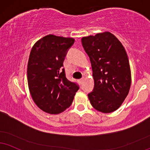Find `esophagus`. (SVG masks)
Returning a JSON list of instances; mask_svg holds the SVG:
<instances>
[{"mask_svg":"<svg viewBox=\"0 0 150 150\" xmlns=\"http://www.w3.org/2000/svg\"><path fill=\"white\" fill-rule=\"evenodd\" d=\"M83 81H84V78H83V79H79V83H80L81 84H82V83H83Z\"/></svg>","mask_w":150,"mask_h":150,"instance_id":"1","label":"esophagus"}]
</instances>
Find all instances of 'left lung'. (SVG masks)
I'll return each mask as SVG.
<instances>
[{"label": "left lung", "mask_w": 150, "mask_h": 150, "mask_svg": "<svg viewBox=\"0 0 150 150\" xmlns=\"http://www.w3.org/2000/svg\"><path fill=\"white\" fill-rule=\"evenodd\" d=\"M81 42L93 71L95 88L88 95L90 103L99 112H113L126 99L132 83L126 50L110 32L83 37Z\"/></svg>", "instance_id": "1"}]
</instances>
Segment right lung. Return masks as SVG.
<instances>
[{"instance_id": "1", "label": "right lung", "mask_w": 150, "mask_h": 150, "mask_svg": "<svg viewBox=\"0 0 150 150\" xmlns=\"http://www.w3.org/2000/svg\"><path fill=\"white\" fill-rule=\"evenodd\" d=\"M72 38L48 35L31 49L28 62L29 91L39 108L49 114H59L71 106L79 86L66 78L63 66Z\"/></svg>"}]
</instances>
